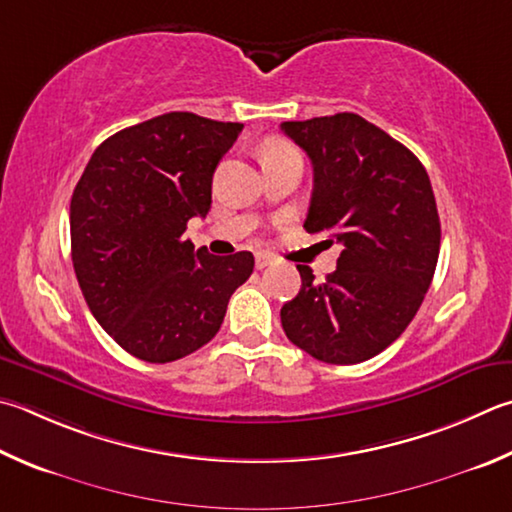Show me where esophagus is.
<instances>
[{"mask_svg": "<svg viewBox=\"0 0 512 512\" xmlns=\"http://www.w3.org/2000/svg\"><path fill=\"white\" fill-rule=\"evenodd\" d=\"M273 264V257L271 255H266V253H257L255 255V268H259V271H262V268H266V266H271Z\"/></svg>", "mask_w": 512, "mask_h": 512, "instance_id": "esophagus-1", "label": "esophagus"}]
</instances>
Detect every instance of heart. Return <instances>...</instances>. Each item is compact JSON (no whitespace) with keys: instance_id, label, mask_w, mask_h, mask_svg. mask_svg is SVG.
<instances>
[{"instance_id":"b5f03b06","label":"heart","mask_w":512,"mask_h":512,"mask_svg":"<svg viewBox=\"0 0 512 512\" xmlns=\"http://www.w3.org/2000/svg\"><path fill=\"white\" fill-rule=\"evenodd\" d=\"M286 150H293V147H288L286 143H268V145H264L262 156H266V154H277V152H286Z\"/></svg>"}]
</instances>
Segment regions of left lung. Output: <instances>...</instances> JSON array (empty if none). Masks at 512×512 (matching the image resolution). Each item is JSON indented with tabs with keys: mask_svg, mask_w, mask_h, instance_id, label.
Masks as SVG:
<instances>
[{
	"mask_svg": "<svg viewBox=\"0 0 512 512\" xmlns=\"http://www.w3.org/2000/svg\"><path fill=\"white\" fill-rule=\"evenodd\" d=\"M282 132L313 163L306 232L342 246L338 268L282 306L286 338L329 365H356L407 329L432 284L441 224L423 163L358 114L288 120ZM327 239V241H333Z\"/></svg>",
	"mask_w": 512,
	"mask_h": 512,
	"instance_id": "obj_1",
	"label": "left lung"
}]
</instances>
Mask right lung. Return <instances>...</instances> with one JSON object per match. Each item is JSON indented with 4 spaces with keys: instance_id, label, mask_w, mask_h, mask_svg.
Returning <instances> with one entry per match:
<instances>
[{
    "instance_id": "obj_1",
    "label": "right lung",
    "mask_w": 512,
    "mask_h": 512,
    "mask_svg": "<svg viewBox=\"0 0 512 512\" xmlns=\"http://www.w3.org/2000/svg\"><path fill=\"white\" fill-rule=\"evenodd\" d=\"M244 125L170 111L109 136L71 197V259L98 324L127 353L172 362L217 336L248 250L217 257L183 237L206 217L212 174Z\"/></svg>"
}]
</instances>
